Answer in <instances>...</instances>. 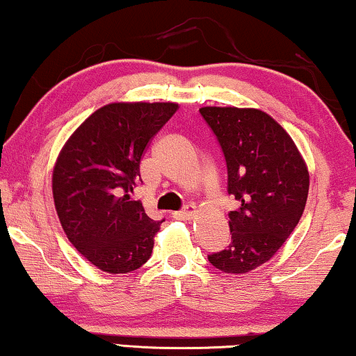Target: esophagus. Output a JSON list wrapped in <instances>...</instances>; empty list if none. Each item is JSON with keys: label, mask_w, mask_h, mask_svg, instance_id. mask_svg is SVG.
<instances>
[{"label": "esophagus", "mask_w": 356, "mask_h": 356, "mask_svg": "<svg viewBox=\"0 0 356 356\" xmlns=\"http://www.w3.org/2000/svg\"><path fill=\"white\" fill-rule=\"evenodd\" d=\"M195 206H186V207H183L181 211H177V212H173V218L175 219H179V220H189L193 218V216H195Z\"/></svg>", "instance_id": "obj_1"}]
</instances>
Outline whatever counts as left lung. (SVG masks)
<instances>
[{"mask_svg":"<svg viewBox=\"0 0 356 356\" xmlns=\"http://www.w3.org/2000/svg\"><path fill=\"white\" fill-rule=\"evenodd\" d=\"M227 167L232 238L207 260L225 273H247L268 261L296 229L306 207L309 173L288 132L258 109L201 108Z\"/></svg>","mask_w":356,"mask_h":356,"instance_id":"1","label":"left lung"}]
</instances>
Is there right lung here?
I'll return each instance as SVG.
<instances>
[{
	"instance_id": "1",
	"label": "right lung",
	"mask_w": 356,
	"mask_h": 356,
	"mask_svg": "<svg viewBox=\"0 0 356 356\" xmlns=\"http://www.w3.org/2000/svg\"><path fill=\"white\" fill-rule=\"evenodd\" d=\"M175 103H113L73 132L54 168L60 224L72 245L106 273H131L149 260L161 220L131 193L150 138L177 113Z\"/></svg>"
}]
</instances>
